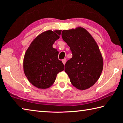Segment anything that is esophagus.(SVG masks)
<instances>
[{"label":"esophagus","mask_w":123,"mask_h":123,"mask_svg":"<svg viewBox=\"0 0 123 123\" xmlns=\"http://www.w3.org/2000/svg\"><path fill=\"white\" fill-rule=\"evenodd\" d=\"M62 63H63V64L64 65V64H66V59H63L62 60Z\"/></svg>","instance_id":"obj_1"}]
</instances>
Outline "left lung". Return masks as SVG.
Masks as SVG:
<instances>
[{"label": "left lung", "instance_id": "obj_1", "mask_svg": "<svg viewBox=\"0 0 123 123\" xmlns=\"http://www.w3.org/2000/svg\"><path fill=\"white\" fill-rule=\"evenodd\" d=\"M62 37L73 54L64 65L70 82L79 90L90 88L99 79L103 69V56L97 42L80 26L63 30Z\"/></svg>", "mask_w": 123, "mask_h": 123}]
</instances>
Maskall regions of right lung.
Returning a JSON list of instances; mask_svg holds the SVG:
<instances>
[{"mask_svg":"<svg viewBox=\"0 0 123 123\" xmlns=\"http://www.w3.org/2000/svg\"><path fill=\"white\" fill-rule=\"evenodd\" d=\"M62 30H47L35 38L25 53L24 74L35 87L48 88L55 82L57 74L64 70V65L58 59L59 51L53 45L60 38Z\"/></svg>","mask_w":123,"mask_h":123,"instance_id":"1","label":"right lung"}]
</instances>
